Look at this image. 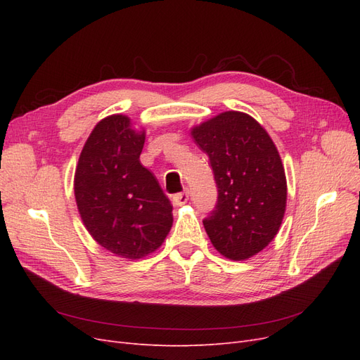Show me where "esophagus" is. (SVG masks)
I'll return each instance as SVG.
<instances>
[{
    "label": "esophagus",
    "mask_w": 360,
    "mask_h": 360,
    "mask_svg": "<svg viewBox=\"0 0 360 360\" xmlns=\"http://www.w3.org/2000/svg\"><path fill=\"white\" fill-rule=\"evenodd\" d=\"M188 201H189V191H183L172 197V202L176 205H184Z\"/></svg>",
    "instance_id": "34e87169"
}]
</instances>
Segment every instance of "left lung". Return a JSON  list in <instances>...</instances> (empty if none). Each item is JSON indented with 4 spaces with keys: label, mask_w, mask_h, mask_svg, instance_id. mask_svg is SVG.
Here are the masks:
<instances>
[{
    "label": "left lung",
    "mask_w": 360,
    "mask_h": 360,
    "mask_svg": "<svg viewBox=\"0 0 360 360\" xmlns=\"http://www.w3.org/2000/svg\"><path fill=\"white\" fill-rule=\"evenodd\" d=\"M207 153L217 186L214 210L202 221L224 257L243 261L279 231L287 205V179L278 148L257 120L226 111L192 129Z\"/></svg>",
    "instance_id": "1"
}]
</instances>
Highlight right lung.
Returning a JSON list of instances; mask_svg holds the SVG:
<instances>
[{"instance_id": "1", "label": "right lung", "mask_w": 360, "mask_h": 360, "mask_svg": "<svg viewBox=\"0 0 360 360\" xmlns=\"http://www.w3.org/2000/svg\"><path fill=\"white\" fill-rule=\"evenodd\" d=\"M144 130L114 114L101 120L81 151L75 198L94 240L117 257L144 258L172 226V205L159 181L141 165Z\"/></svg>"}]
</instances>
